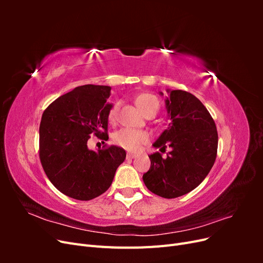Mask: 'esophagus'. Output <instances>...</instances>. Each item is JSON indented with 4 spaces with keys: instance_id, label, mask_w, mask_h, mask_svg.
Segmentation results:
<instances>
[{
    "instance_id": "esophagus-1",
    "label": "esophagus",
    "mask_w": 263,
    "mask_h": 263,
    "mask_svg": "<svg viewBox=\"0 0 263 263\" xmlns=\"http://www.w3.org/2000/svg\"><path fill=\"white\" fill-rule=\"evenodd\" d=\"M137 157H138V155H136V154H130V153L127 154V158H128V159H134V158H137Z\"/></svg>"
}]
</instances>
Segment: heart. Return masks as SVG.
<instances>
[{"label": "heart", "instance_id": "1", "mask_svg": "<svg viewBox=\"0 0 263 263\" xmlns=\"http://www.w3.org/2000/svg\"><path fill=\"white\" fill-rule=\"evenodd\" d=\"M135 102H136V105L144 114H146L151 109L158 110L159 108V101L157 100L156 97H154V95L151 94H140L136 98V100H135ZM118 107H119V104L118 103H115L113 107L110 108L108 113L109 123L114 124L116 122ZM114 141L118 146H121L126 150L133 151V153H137V151H139L142 148V146L149 141V135L148 133L142 132V130L123 128L115 134Z\"/></svg>", "mask_w": 263, "mask_h": 263}]
</instances>
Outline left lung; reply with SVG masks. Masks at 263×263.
<instances>
[{"label": "left lung", "mask_w": 263, "mask_h": 263, "mask_svg": "<svg viewBox=\"0 0 263 263\" xmlns=\"http://www.w3.org/2000/svg\"><path fill=\"white\" fill-rule=\"evenodd\" d=\"M166 93L169 125L153 146L160 150L170 147L171 151L165 158L159 153L150 155V169L142 180L153 193L174 198L197 187L210 173L216 159L218 135L209 110L193 94L170 89Z\"/></svg>", "instance_id": "obj_1"}]
</instances>
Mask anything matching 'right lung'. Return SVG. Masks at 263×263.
<instances>
[{
  "instance_id": "obj_1",
  "label": "right lung",
  "mask_w": 263,
  "mask_h": 263,
  "mask_svg": "<svg viewBox=\"0 0 263 263\" xmlns=\"http://www.w3.org/2000/svg\"><path fill=\"white\" fill-rule=\"evenodd\" d=\"M110 86L86 84L61 95L45 109L39 126V157L45 173L65 195L90 201L107 191L126 151L117 146L94 151L90 135L108 139Z\"/></svg>"
}]
</instances>
